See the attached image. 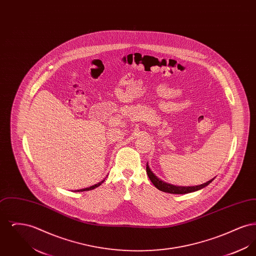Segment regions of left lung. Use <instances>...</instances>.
Masks as SVG:
<instances>
[{
  "label": "left lung",
  "instance_id": "left-lung-1",
  "mask_svg": "<svg viewBox=\"0 0 256 256\" xmlns=\"http://www.w3.org/2000/svg\"><path fill=\"white\" fill-rule=\"evenodd\" d=\"M146 174L148 176V178L150 180V182H152V184L160 190V191H163V192H166V193H170V194H188V193H192V192H195L198 190H200L202 188H204L206 186H207L209 183L212 182L214 180V178L210 180L209 182L204 183V184H200V185H196V186H174L172 184H169V183L164 182L163 180H159L158 178L150 170L148 163H146Z\"/></svg>",
  "mask_w": 256,
  "mask_h": 256
}]
</instances>
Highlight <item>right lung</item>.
<instances>
[{
    "label": "right lung",
    "instance_id": "obj_1",
    "mask_svg": "<svg viewBox=\"0 0 256 256\" xmlns=\"http://www.w3.org/2000/svg\"><path fill=\"white\" fill-rule=\"evenodd\" d=\"M104 182V180H102L100 182L97 183V184H95V185H92V186H90V187H88V188H84V189H80V190H76L78 192H84V191H89V190H93V189H95V188H97V187H98L102 183Z\"/></svg>",
    "mask_w": 256,
    "mask_h": 256
}]
</instances>
